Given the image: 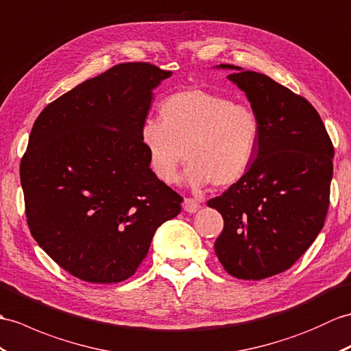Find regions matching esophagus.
I'll list each match as a JSON object with an SVG mask.
<instances>
[{
  "mask_svg": "<svg viewBox=\"0 0 351 351\" xmlns=\"http://www.w3.org/2000/svg\"><path fill=\"white\" fill-rule=\"evenodd\" d=\"M184 209L186 210V213H197V210L200 209V203L195 200V199H191V197H186L184 200Z\"/></svg>",
  "mask_w": 351,
  "mask_h": 351,
  "instance_id": "1",
  "label": "esophagus"
}]
</instances>
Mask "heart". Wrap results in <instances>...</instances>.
Wrapping results in <instances>:
<instances>
[{
    "mask_svg": "<svg viewBox=\"0 0 351 351\" xmlns=\"http://www.w3.org/2000/svg\"><path fill=\"white\" fill-rule=\"evenodd\" d=\"M160 119L146 121L141 138L152 173L162 184L178 181L184 157L193 189L209 182L227 189L247 175L256 158L257 113L230 97L205 88L182 89L160 104Z\"/></svg>",
    "mask_w": 351,
    "mask_h": 351,
    "instance_id": "b5f03b06",
    "label": "heart"
}]
</instances>
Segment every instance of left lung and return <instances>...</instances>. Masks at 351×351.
Masks as SVG:
<instances>
[{"label":"left lung","instance_id":"1","mask_svg":"<svg viewBox=\"0 0 351 351\" xmlns=\"http://www.w3.org/2000/svg\"><path fill=\"white\" fill-rule=\"evenodd\" d=\"M229 79L247 94L260 121V142L247 175L210 199L224 219L215 241L219 263L234 278L265 280L287 271L324 226L333 145L302 95L241 67Z\"/></svg>","mask_w":351,"mask_h":351}]
</instances>
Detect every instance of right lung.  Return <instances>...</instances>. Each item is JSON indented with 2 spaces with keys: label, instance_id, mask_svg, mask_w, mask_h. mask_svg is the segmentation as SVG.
Instances as JSON below:
<instances>
[{
  "label": "right lung",
  "instance_id": "obj_1",
  "mask_svg": "<svg viewBox=\"0 0 351 351\" xmlns=\"http://www.w3.org/2000/svg\"><path fill=\"white\" fill-rule=\"evenodd\" d=\"M172 71L113 65L49 103L32 125L21 184L32 238L76 278L134 275L182 197L149 169L141 130L152 89Z\"/></svg>",
  "mask_w": 351,
  "mask_h": 351
}]
</instances>
